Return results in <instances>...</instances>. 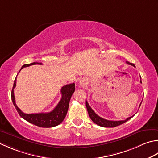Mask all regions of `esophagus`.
Segmentation results:
<instances>
[{"mask_svg": "<svg viewBox=\"0 0 158 158\" xmlns=\"http://www.w3.org/2000/svg\"><path fill=\"white\" fill-rule=\"evenodd\" d=\"M87 80H86V79L83 78V79H81V80H80L79 81V85L81 86L82 88H84L86 86V85H87Z\"/></svg>", "mask_w": 158, "mask_h": 158, "instance_id": "1", "label": "esophagus"}]
</instances>
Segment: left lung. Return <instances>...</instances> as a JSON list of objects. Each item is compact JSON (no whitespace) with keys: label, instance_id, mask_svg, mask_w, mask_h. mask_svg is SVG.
Masks as SVG:
<instances>
[{"label":"left lung","instance_id":"obj_1","mask_svg":"<svg viewBox=\"0 0 158 158\" xmlns=\"http://www.w3.org/2000/svg\"><path fill=\"white\" fill-rule=\"evenodd\" d=\"M127 64L131 65V66L135 67V65L134 64L129 62V61H127ZM140 83H142L141 80H140ZM85 105H86V108H87L88 114L89 116V118H90L92 121H93L94 123H96V124L99 125L101 127H114L122 125L123 123L127 122V120L131 119L132 117L134 116V115L131 117H129V118H127L124 120H117V121H116V120H108L101 118V117H100V116H98L97 114H96L93 110H92V109L90 107V106H89V104L87 101L85 102ZM140 105H141V103L140 104L139 108H140Z\"/></svg>","mask_w":158,"mask_h":158}]
</instances>
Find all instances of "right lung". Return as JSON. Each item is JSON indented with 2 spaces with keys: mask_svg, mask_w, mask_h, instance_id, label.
Segmentation results:
<instances>
[{
  "mask_svg": "<svg viewBox=\"0 0 158 158\" xmlns=\"http://www.w3.org/2000/svg\"><path fill=\"white\" fill-rule=\"evenodd\" d=\"M40 64L42 65V63L33 62L31 64H24L21 68L23 69L24 67L30 66L31 65ZM20 69V70H21ZM19 71V72H20ZM16 85V78L14 80V86L11 91V100L13 102L14 106L16 109L18 113L22 118L26 120L27 121L30 123L40 127H53L60 125V123L64 120L66 116L69 106V102L70 98L72 97L75 89V84L74 83L70 84H67L64 85L61 89V98L55 107V109L48 113H38V114H24L18 107L15 104V97L14 93V89Z\"/></svg>",
  "mask_w": 158,
  "mask_h": 158,
  "instance_id": "obj_1",
  "label": "right lung"
}]
</instances>
